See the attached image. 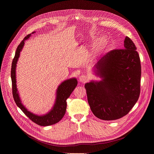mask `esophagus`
I'll list each match as a JSON object with an SVG mask.
<instances>
[{"mask_svg":"<svg viewBox=\"0 0 154 154\" xmlns=\"http://www.w3.org/2000/svg\"><path fill=\"white\" fill-rule=\"evenodd\" d=\"M87 77L84 75H82L79 77V81L80 82H85L87 80Z\"/></svg>","mask_w":154,"mask_h":154,"instance_id":"esophagus-1","label":"esophagus"}]
</instances>
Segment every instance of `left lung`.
Returning <instances> with one entry per match:
<instances>
[{
    "label": "left lung",
    "instance_id": "obj_1",
    "mask_svg": "<svg viewBox=\"0 0 154 154\" xmlns=\"http://www.w3.org/2000/svg\"><path fill=\"white\" fill-rule=\"evenodd\" d=\"M124 49L112 50L93 68L100 81L85 85L93 114L102 120L118 119L128 114L140 94L141 68L133 41L126 36Z\"/></svg>",
    "mask_w": 154,
    "mask_h": 154
}]
</instances>
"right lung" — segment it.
<instances>
[{
  "label": "right lung",
  "instance_id": "obj_1",
  "mask_svg": "<svg viewBox=\"0 0 154 154\" xmlns=\"http://www.w3.org/2000/svg\"><path fill=\"white\" fill-rule=\"evenodd\" d=\"M35 32L32 33L33 34ZM31 34L27 35L24 39L20 42L17 46L14 57L13 60L11 70V78L12 81L13 96L17 106L23 113L32 120L33 122L41 126H48L58 122L64 116L66 109V100L70 96L74 90L77 85V80L75 78H72L63 82L57 88L56 91V99L53 107L51 110L45 115H38L29 111L26 106L22 103L19 95L16 85V69L17 62L19 58L20 52L23 49L25 41L30 38Z\"/></svg>",
  "mask_w": 154,
  "mask_h": 154
}]
</instances>
